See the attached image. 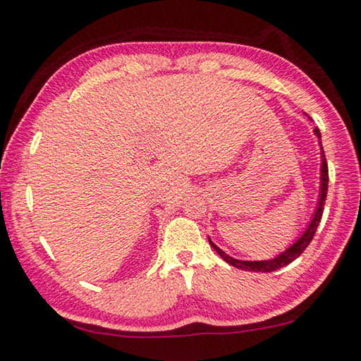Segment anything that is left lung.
<instances>
[{
	"label": "left lung",
	"instance_id": "obj_1",
	"mask_svg": "<svg viewBox=\"0 0 361 361\" xmlns=\"http://www.w3.org/2000/svg\"><path fill=\"white\" fill-rule=\"evenodd\" d=\"M311 120V118H310ZM314 135L317 137V143L320 147V183H319V195H317V203L316 208H314L312 218L307 222V226L303 232H301L300 237L293 241V243L286 247L283 252H279L278 255H274L271 259H265V260H240L235 259L232 255H228L227 252L222 251L219 246H216L212 240L208 237V243L212 246L216 252H218L222 259H224L228 265H232L235 268H240V270H246V271H259V273H270L278 270V268H283L286 265H289L290 262L295 259H298L301 252L305 251L307 245L311 243V240L314 237V233L317 231V226L320 219H322V213H324V207H325V200H326V191H329V166H326V159L324 154V147H322V135H320V130L316 128L314 129Z\"/></svg>",
	"mask_w": 361,
	"mask_h": 361
}]
</instances>
